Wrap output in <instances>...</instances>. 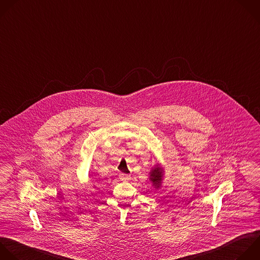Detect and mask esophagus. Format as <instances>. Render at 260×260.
Masks as SVG:
<instances>
[{
    "instance_id": "obj_1",
    "label": "esophagus",
    "mask_w": 260,
    "mask_h": 260,
    "mask_svg": "<svg viewBox=\"0 0 260 260\" xmlns=\"http://www.w3.org/2000/svg\"><path fill=\"white\" fill-rule=\"evenodd\" d=\"M119 178L121 181H128L131 180V175H126V174H120Z\"/></svg>"
}]
</instances>
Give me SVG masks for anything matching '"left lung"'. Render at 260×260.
<instances>
[{
  "instance_id": "left-lung-1",
  "label": "left lung",
  "mask_w": 260,
  "mask_h": 260,
  "mask_svg": "<svg viewBox=\"0 0 260 260\" xmlns=\"http://www.w3.org/2000/svg\"><path fill=\"white\" fill-rule=\"evenodd\" d=\"M161 178H162V175H161V170L159 167H155L154 169H152V171L150 172V180L155 187H159Z\"/></svg>"
}]
</instances>
